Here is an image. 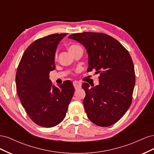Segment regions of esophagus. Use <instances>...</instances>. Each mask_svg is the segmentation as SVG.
<instances>
[{"label":"esophagus","instance_id":"1","mask_svg":"<svg viewBox=\"0 0 154 154\" xmlns=\"http://www.w3.org/2000/svg\"><path fill=\"white\" fill-rule=\"evenodd\" d=\"M73 85H74V88H75V89H78V88H81V87H82L81 83L78 82V81H74L73 82Z\"/></svg>","mask_w":154,"mask_h":154}]
</instances>
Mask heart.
I'll return each instance as SVG.
<instances>
[{
  "mask_svg": "<svg viewBox=\"0 0 154 154\" xmlns=\"http://www.w3.org/2000/svg\"><path fill=\"white\" fill-rule=\"evenodd\" d=\"M80 47L79 45H76V44H72V45H71L69 47V51H70V52H72V51H74V50H76V49H77L78 48H80ZM57 57H58V53H57V52H56V53H55V58H57Z\"/></svg>",
  "mask_w": 154,
  "mask_h": 154,
  "instance_id": "obj_1",
  "label": "heart"
}]
</instances>
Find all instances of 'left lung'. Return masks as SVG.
Instances as JSON below:
<instances>
[{"mask_svg":"<svg viewBox=\"0 0 154 154\" xmlns=\"http://www.w3.org/2000/svg\"><path fill=\"white\" fill-rule=\"evenodd\" d=\"M82 44L88 57V71L100 73L99 85L83 83V101L87 117L100 127H109L122 118L132 103L134 66L128 51L108 35L84 32L70 35Z\"/></svg>","mask_w":154,"mask_h":154,"instance_id":"1","label":"left lung"}]
</instances>
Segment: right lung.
Here are the masks:
<instances>
[{"label":"right lung","mask_w":154,"mask_h":154,"mask_svg":"<svg viewBox=\"0 0 154 154\" xmlns=\"http://www.w3.org/2000/svg\"><path fill=\"white\" fill-rule=\"evenodd\" d=\"M67 34L50 35L33 42L17 68L16 87L21 103L32 122L43 127H53L62 122L74 92L71 81L57 87L49 76L55 69L57 46Z\"/></svg>","instance_id":"add662e5"}]
</instances>
